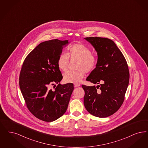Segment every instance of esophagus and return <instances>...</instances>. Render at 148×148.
I'll return each instance as SVG.
<instances>
[{"label": "esophagus", "instance_id": "obj_1", "mask_svg": "<svg viewBox=\"0 0 148 148\" xmlns=\"http://www.w3.org/2000/svg\"><path fill=\"white\" fill-rule=\"evenodd\" d=\"M74 87H78V86H80V84H78V83H74Z\"/></svg>", "mask_w": 148, "mask_h": 148}]
</instances>
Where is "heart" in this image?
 Returning a JSON list of instances; mask_svg holds the SVG:
<instances>
[{
  "mask_svg": "<svg viewBox=\"0 0 148 148\" xmlns=\"http://www.w3.org/2000/svg\"><path fill=\"white\" fill-rule=\"evenodd\" d=\"M69 57L79 59L76 71H66L63 74L65 83H79L85 76V73L94 71L96 69L98 58L90 48L82 43H76L68 48L67 53L59 54L57 58V65L59 69L65 71L68 69Z\"/></svg>",
  "mask_w": 148,
  "mask_h": 148,
  "instance_id": "heart-1",
  "label": "heart"
}]
</instances>
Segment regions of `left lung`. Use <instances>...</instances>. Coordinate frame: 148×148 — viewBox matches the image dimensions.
<instances>
[{
	"mask_svg": "<svg viewBox=\"0 0 148 148\" xmlns=\"http://www.w3.org/2000/svg\"><path fill=\"white\" fill-rule=\"evenodd\" d=\"M85 39L94 47L98 55L97 65L86 80L100 85L96 87L82 85L84 104L93 116L107 117L117 112L124 102L130 81L128 66L112 40L99 37Z\"/></svg>",
	"mask_w": 148,
	"mask_h": 148,
	"instance_id": "obj_1",
	"label": "left lung"
}]
</instances>
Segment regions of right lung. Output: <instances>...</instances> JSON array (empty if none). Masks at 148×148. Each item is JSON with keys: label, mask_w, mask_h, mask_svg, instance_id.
Here are the masks:
<instances>
[{"label": "right lung", "mask_w": 148, "mask_h": 148, "mask_svg": "<svg viewBox=\"0 0 148 148\" xmlns=\"http://www.w3.org/2000/svg\"><path fill=\"white\" fill-rule=\"evenodd\" d=\"M68 43L54 39L40 43L27 56L20 71L19 85L26 105L35 117L45 122L63 115L74 90L72 83L49 88L63 78L57 58Z\"/></svg>", "instance_id": "add662e5"}]
</instances>
